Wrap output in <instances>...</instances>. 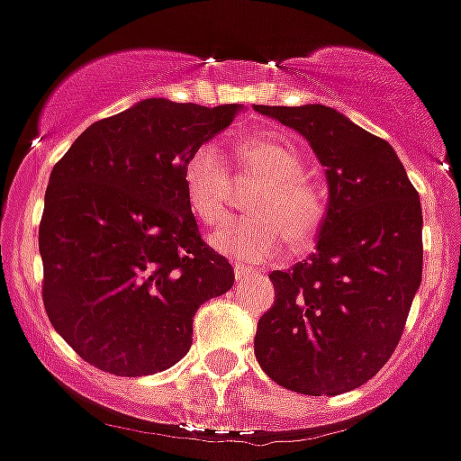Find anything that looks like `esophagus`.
I'll use <instances>...</instances> for the list:
<instances>
[{"mask_svg":"<svg viewBox=\"0 0 461 461\" xmlns=\"http://www.w3.org/2000/svg\"><path fill=\"white\" fill-rule=\"evenodd\" d=\"M232 271H235L237 280H244V277L253 276V271H250V268H246V267H241V264H235V267H232Z\"/></svg>","mask_w":461,"mask_h":461,"instance_id":"esophagus-1","label":"esophagus"}]
</instances>
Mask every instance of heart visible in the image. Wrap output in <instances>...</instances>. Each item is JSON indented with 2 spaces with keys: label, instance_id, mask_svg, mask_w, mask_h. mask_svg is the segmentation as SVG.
<instances>
[{
  "label": "heart",
  "instance_id": "obj_1",
  "mask_svg": "<svg viewBox=\"0 0 461 461\" xmlns=\"http://www.w3.org/2000/svg\"><path fill=\"white\" fill-rule=\"evenodd\" d=\"M237 157L249 176L262 188L250 199L255 215L230 221L212 232L220 253L249 264L267 262L285 250L286 237L295 249L316 240L327 212V193L303 175V157L286 140L271 134H250L237 143ZM184 190L194 215L208 226L226 220L232 203V175L220 149L203 143L184 163Z\"/></svg>",
  "mask_w": 461,
  "mask_h": 461
}]
</instances>
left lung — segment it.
Here are the masks:
<instances>
[{
	"label": "left lung",
	"instance_id": "8db88e82",
	"mask_svg": "<svg viewBox=\"0 0 461 461\" xmlns=\"http://www.w3.org/2000/svg\"><path fill=\"white\" fill-rule=\"evenodd\" d=\"M255 112L294 127L325 166L330 199L316 250L273 271L255 358L277 385L334 396L390 361L421 285V202L387 140L325 104Z\"/></svg>",
	"mask_w": 461,
	"mask_h": 461
}]
</instances>
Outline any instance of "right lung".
Masks as SVG:
<instances>
[{
    "mask_svg": "<svg viewBox=\"0 0 461 461\" xmlns=\"http://www.w3.org/2000/svg\"><path fill=\"white\" fill-rule=\"evenodd\" d=\"M241 104L166 98L95 121L53 166L40 221L42 300L80 358L116 376L167 370L193 345V318L232 286L202 240L184 163Z\"/></svg>",
    "mask_w": 461,
    "mask_h": 461,
    "instance_id": "right-lung-1",
    "label": "right lung"
}]
</instances>
